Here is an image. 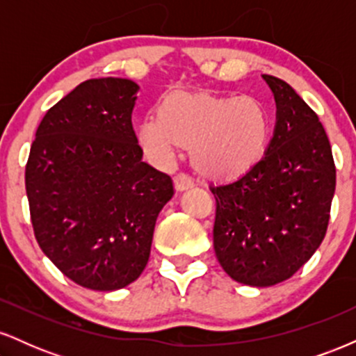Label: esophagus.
<instances>
[{
    "label": "esophagus",
    "mask_w": 356,
    "mask_h": 356,
    "mask_svg": "<svg viewBox=\"0 0 356 356\" xmlns=\"http://www.w3.org/2000/svg\"><path fill=\"white\" fill-rule=\"evenodd\" d=\"M174 184H175V191L182 192V191L191 189V187L194 186V181H192V177H189L187 174H177L174 177Z\"/></svg>",
    "instance_id": "1"
}]
</instances>
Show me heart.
<instances>
[{
    "mask_svg": "<svg viewBox=\"0 0 356 356\" xmlns=\"http://www.w3.org/2000/svg\"><path fill=\"white\" fill-rule=\"evenodd\" d=\"M271 118L254 97L170 93L157 117H145L137 138L147 157L169 164L192 145L195 169L212 179H234L251 170L266 152Z\"/></svg>",
    "mask_w": 356,
    "mask_h": 356,
    "instance_id": "heart-1",
    "label": "heart"
}]
</instances>
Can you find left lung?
<instances>
[{"mask_svg": "<svg viewBox=\"0 0 356 356\" xmlns=\"http://www.w3.org/2000/svg\"><path fill=\"white\" fill-rule=\"evenodd\" d=\"M276 102L264 157L216 197L214 251L238 283L266 288L291 277L325 239L337 186L318 115L283 80L263 75Z\"/></svg>", "mask_w": 356, "mask_h": 356, "instance_id": "left-lung-1", "label": "left lung"}]
</instances>
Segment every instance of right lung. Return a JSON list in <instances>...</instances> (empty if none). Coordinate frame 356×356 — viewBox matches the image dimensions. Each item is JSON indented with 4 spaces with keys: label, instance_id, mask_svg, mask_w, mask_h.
Masks as SVG:
<instances>
[{
    "label": "right lung",
    "instance_id": "1",
    "mask_svg": "<svg viewBox=\"0 0 356 356\" xmlns=\"http://www.w3.org/2000/svg\"><path fill=\"white\" fill-rule=\"evenodd\" d=\"M138 85L92 79L38 125L24 182L42 251L65 276L95 291L142 275L172 179L142 161L132 127Z\"/></svg>",
    "mask_w": 356,
    "mask_h": 356
}]
</instances>
